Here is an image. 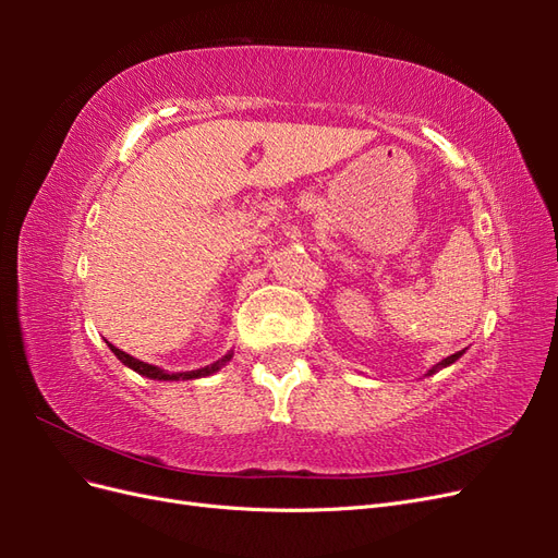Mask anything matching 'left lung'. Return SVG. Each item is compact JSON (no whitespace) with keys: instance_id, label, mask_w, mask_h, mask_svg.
Listing matches in <instances>:
<instances>
[{"instance_id":"obj_1","label":"left lung","mask_w":558,"mask_h":558,"mask_svg":"<svg viewBox=\"0 0 558 558\" xmlns=\"http://www.w3.org/2000/svg\"><path fill=\"white\" fill-rule=\"evenodd\" d=\"M461 356H463V351H456V353H451V356H447L445 361H440V363H437V365H433V367L428 369V377H430V375H435V373H437V369H442V367H447V365L456 363V361H459Z\"/></svg>"}]
</instances>
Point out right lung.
Segmentation results:
<instances>
[{
  "mask_svg": "<svg viewBox=\"0 0 558 558\" xmlns=\"http://www.w3.org/2000/svg\"><path fill=\"white\" fill-rule=\"evenodd\" d=\"M107 344H109V342H107ZM109 349L116 353L118 361H121L123 365H128L130 369H134V373H140L142 377H148V379H158V381H181V379L209 377V375L216 373V369H221V367L232 359V353H226V356H223L221 361H216V363L205 365V367H199V369H191V373H167V369H160L158 365H150V363H144V361H140V359L130 356V353H125V351H121V349H116L113 344H109Z\"/></svg>",
  "mask_w": 558,
  "mask_h": 558,
  "instance_id": "obj_1",
  "label": "right lung"
}]
</instances>
